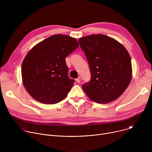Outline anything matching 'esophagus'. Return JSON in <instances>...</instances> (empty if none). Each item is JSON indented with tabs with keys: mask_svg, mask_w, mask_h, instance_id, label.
Wrapping results in <instances>:
<instances>
[{
	"mask_svg": "<svg viewBox=\"0 0 152 152\" xmlns=\"http://www.w3.org/2000/svg\"><path fill=\"white\" fill-rule=\"evenodd\" d=\"M80 80H81V79H80V77H78L76 79V82H77V83H79L80 82Z\"/></svg>",
	"mask_w": 152,
	"mask_h": 152,
	"instance_id": "esophagus-1",
	"label": "esophagus"
}]
</instances>
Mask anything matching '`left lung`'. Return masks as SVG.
Returning a JSON list of instances; mask_svg holds the SVG:
<instances>
[{"label":"left lung","mask_w":152,"mask_h":152,"mask_svg":"<svg viewBox=\"0 0 152 152\" xmlns=\"http://www.w3.org/2000/svg\"><path fill=\"white\" fill-rule=\"evenodd\" d=\"M88 62L91 80L82 85L87 96L99 103H107L120 97L132 78V64L125 48L103 34L79 39Z\"/></svg>","instance_id":"left-lung-1"}]
</instances>
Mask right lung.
Listing matches in <instances>:
<instances>
[{
    "mask_svg": "<svg viewBox=\"0 0 152 152\" xmlns=\"http://www.w3.org/2000/svg\"><path fill=\"white\" fill-rule=\"evenodd\" d=\"M78 46L76 38L56 34L28 52L21 66V76L26 91L34 99L55 104L66 97L75 80L68 76L66 58Z\"/></svg>",
    "mask_w": 152,
    "mask_h": 152,
    "instance_id": "add662e5",
    "label": "right lung"
}]
</instances>
